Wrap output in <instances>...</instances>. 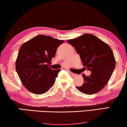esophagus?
<instances>
[{
    "instance_id": "esophagus-1",
    "label": "esophagus",
    "mask_w": 127,
    "mask_h": 127,
    "mask_svg": "<svg viewBox=\"0 0 127 127\" xmlns=\"http://www.w3.org/2000/svg\"><path fill=\"white\" fill-rule=\"evenodd\" d=\"M70 73V74L71 75L72 77H75V76H76V75H77L76 74H75L71 73V72H70V73Z\"/></svg>"
}]
</instances>
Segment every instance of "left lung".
I'll return each mask as SVG.
<instances>
[{"label": "left lung", "instance_id": "obj_1", "mask_svg": "<svg viewBox=\"0 0 127 127\" xmlns=\"http://www.w3.org/2000/svg\"><path fill=\"white\" fill-rule=\"evenodd\" d=\"M67 42L75 48L83 62L84 70H90L89 76L82 74L84 83L75 87L86 94H95L108 83L115 67V60L110 46L94 35L86 33Z\"/></svg>", "mask_w": 127, "mask_h": 127}]
</instances>
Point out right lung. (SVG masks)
I'll return each instance as SVG.
<instances>
[{"instance_id":"add662e5","label":"right lung","mask_w":127,"mask_h":127,"mask_svg":"<svg viewBox=\"0 0 127 127\" xmlns=\"http://www.w3.org/2000/svg\"><path fill=\"white\" fill-rule=\"evenodd\" d=\"M64 41L38 35L23 43L16 60V70L21 82L33 94H42L53 86L61 71L49 67L56 50Z\"/></svg>"}]
</instances>
